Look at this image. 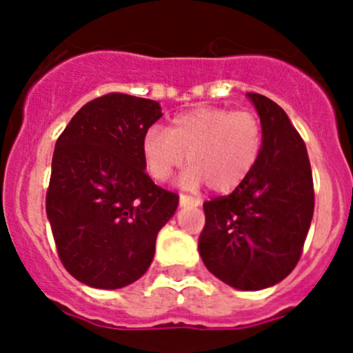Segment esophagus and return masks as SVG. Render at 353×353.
I'll return each mask as SVG.
<instances>
[{
  "label": "esophagus",
  "instance_id": "1",
  "mask_svg": "<svg viewBox=\"0 0 353 353\" xmlns=\"http://www.w3.org/2000/svg\"><path fill=\"white\" fill-rule=\"evenodd\" d=\"M180 205L182 207H185V205H199V199L196 198H191V196H187V194H180Z\"/></svg>",
  "mask_w": 353,
  "mask_h": 353
}]
</instances>
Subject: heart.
<instances>
[{"mask_svg": "<svg viewBox=\"0 0 353 353\" xmlns=\"http://www.w3.org/2000/svg\"><path fill=\"white\" fill-rule=\"evenodd\" d=\"M263 127L249 109L198 108L171 121L170 129L152 127L141 143L143 161L155 182H166L185 166L183 185L203 182L215 192H232L256 166Z\"/></svg>", "mask_w": 353, "mask_h": 353, "instance_id": "1", "label": "heart"}]
</instances>
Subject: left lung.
<instances>
[{"instance_id":"1","label":"left lung","mask_w":353,"mask_h":353,"mask_svg":"<svg viewBox=\"0 0 353 353\" xmlns=\"http://www.w3.org/2000/svg\"><path fill=\"white\" fill-rule=\"evenodd\" d=\"M248 95L263 127L260 157L232 194L205 201L198 249L205 267L226 285L263 290L301 260L314 189L307 150L285 111L267 97Z\"/></svg>"}]
</instances>
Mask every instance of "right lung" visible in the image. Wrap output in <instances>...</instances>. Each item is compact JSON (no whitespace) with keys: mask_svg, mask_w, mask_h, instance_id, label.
<instances>
[{"mask_svg":"<svg viewBox=\"0 0 353 353\" xmlns=\"http://www.w3.org/2000/svg\"><path fill=\"white\" fill-rule=\"evenodd\" d=\"M161 117L159 102L108 93L84 104L56 141L46 212L61 263L84 285L138 281L179 207V194L145 173L141 143Z\"/></svg>","mask_w":353,"mask_h":353,"instance_id":"obj_1","label":"right lung"}]
</instances>
